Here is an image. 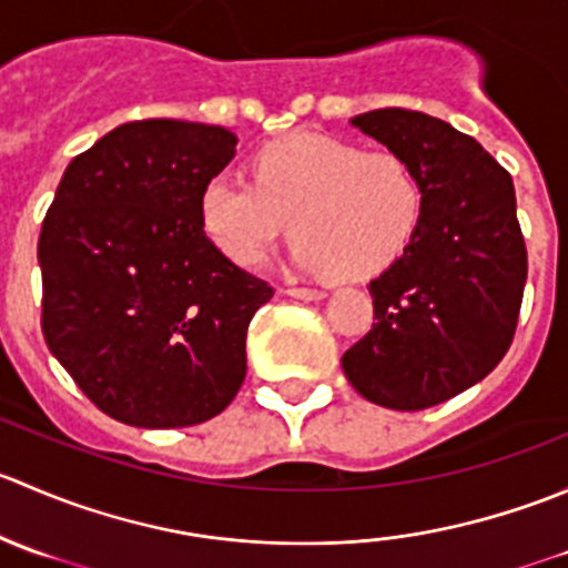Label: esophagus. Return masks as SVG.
Listing matches in <instances>:
<instances>
[{"label":"esophagus","mask_w":568,"mask_h":568,"mask_svg":"<svg viewBox=\"0 0 568 568\" xmlns=\"http://www.w3.org/2000/svg\"><path fill=\"white\" fill-rule=\"evenodd\" d=\"M285 294L294 296V300H307V302L324 300V296H326L321 288H285Z\"/></svg>","instance_id":"obj_1"}]
</instances>
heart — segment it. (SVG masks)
I'll list each match as a JSON object with an SVG mask.
<instances>
[{
  "instance_id": "b5f03b06",
  "label": "heart",
  "mask_w": 568,
  "mask_h": 568,
  "mask_svg": "<svg viewBox=\"0 0 568 568\" xmlns=\"http://www.w3.org/2000/svg\"><path fill=\"white\" fill-rule=\"evenodd\" d=\"M423 205L420 175L400 153L294 131L252 156V181L211 178L200 194V222L227 261L250 268L291 220L302 268L359 280L406 250Z\"/></svg>"
}]
</instances>
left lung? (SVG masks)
Instances as JSON below:
<instances>
[{
    "label": "left lung",
    "instance_id": "1",
    "mask_svg": "<svg viewBox=\"0 0 568 568\" xmlns=\"http://www.w3.org/2000/svg\"><path fill=\"white\" fill-rule=\"evenodd\" d=\"M420 175L415 239L371 280L374 326L343 354L363 398L398 412L454 398L506 357L528 280L514 181L473 136L412 109L352 118Z\"/></svg>",
    "mask_w": 568,
    "mask_h": 568
}]
</instances>
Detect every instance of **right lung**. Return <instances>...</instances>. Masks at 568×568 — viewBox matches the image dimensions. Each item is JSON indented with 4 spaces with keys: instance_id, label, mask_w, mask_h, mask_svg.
<instances>
[{
    "instance_id": "1",
    "label": "right lung",
    "mask_w": 568,
    "mask_h": 568,
    "mask_svg": "<svg viewBox=\"0 0 568 568\" xmlns=\"http://www.w3.org/2000/svg\"><path fill=\"white\" fill-rule=\"evenodd\" d=\"M233 153L222 125L123 123L68 164L45 211V346L125 426L211 420L247 374V326L274 288L200 222V194Z\"/></svg>"
}]
</instances>
